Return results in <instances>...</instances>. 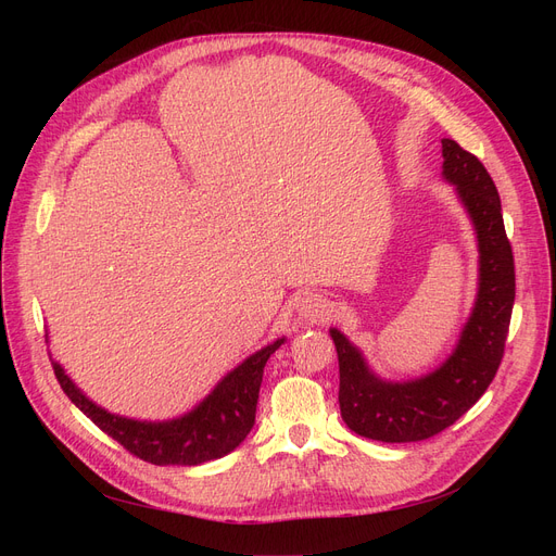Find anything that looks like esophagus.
Instances as JSON below:
<instances>
[{
  "label": "esophagus",
  "mask_w": 556,
  "mask_h": 556,
  "mask_svg": "<svg viewBox=\"0 0 556 556\" xmlns=\"http://www.w3.org/2000/svg\"><path fill=\"white\" fill-rule=\"evenodd\" d=\"M295 308L308 323H325V317L329 315L327 300L317 293H302L295 300Z\"/></svg>",
  "instance_id": "esophagus-1"
}]
</instances>
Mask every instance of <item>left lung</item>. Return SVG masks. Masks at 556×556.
<instances>
[{"instance_id":"1","label":"left lung","mask_w":556,"mask_h":556,"mask_svg":"<svg viewBox=\"0 0 556 556\" xmlns=\"http://www.w3.org/2000/svg\"><path fill=\"white\" fill-rule=\"evenodd\" d=\"M444 178L457 187L480 248V288L453 356L410 383L376 378L358 349L331 329L340 365V415L367 440L421 442L453 426L491 386L505 356L516 298L514 252L507 239L501 195L484 164L455 139H442Z\"/></svg>"}]
</instances>
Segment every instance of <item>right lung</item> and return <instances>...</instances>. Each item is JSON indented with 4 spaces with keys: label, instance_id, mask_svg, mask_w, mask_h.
Returning a JSON list of instances; mask_svg holds the SVG:
<instances>
[{
    "label": "right lung",
    "instance_id": "1",
    "mask_svg": "<svg viewBox=\"0 0 556 556\" xmlns=\"http://www.w3.org/2000/svg\"><path fill=\"white\" fill-rule=\"evenodd\" d=\"M281 342L283 338L263 346L261 352L229 371L195 410L162 424L135 421L105 413L70 381L61 365H51L58 383L78 410L90 417L114 442H119L130 455L157 466H198L231 453L245 440L254 426L263 367Z\"/></svg>",
    "mask_w": 556,
    "mask_h": 556
}]
</instances>
